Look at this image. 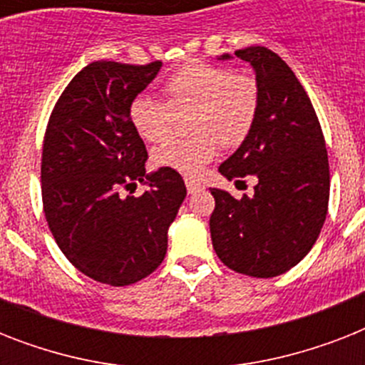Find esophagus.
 Here are the masks:
<instances>
[{"instance_id": "34e87169", "label": "esophagus", "mask_w": 365, "mask_h": 365, "mask_svg": "<svg viewBox=\"0 0 365 365\" xmlns=\"http://www.w3.org/2000/svg\"><path fill=\"white\" fill-rule=\"evenodd\" d=\"M185 185H187V191L189 193H197L200 189L205 187L199 180H195V178H185Z\"/></svg>"}]
</instances>
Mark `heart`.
Listing matches in <instances>:
<instances>
[{
  "label": "heart",
  "mask_w": 365,
  "mask_h": 365,
  "mask_svg": "<svg viewBox=\"0 0 365 365\" xmlns=\"http://www.w3.org/2000/svg\"><path fill=\"white\" fill-rule=\"evenodd\" d=\"M165 102L138 94L128 106V119L143 140L160 142L187 113L191 136L174 138L153 151V163L185 176H197L217 151L237 148L250 136L261 106L259 83L252 73L193 60L176 70L163 85Z\"/></svg>",
  "instance_id": "b5f03b06"
}]
</instances>
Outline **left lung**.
Masks as SVG:
<instances>
[{
    "label": "left lung",
    "mask_w": 365,
    "mask_h": 365,
    "mask_svg": "<svg viewBox=\"0 0 365 365\" xmlns=\"http://www.w3.org/2000/svg\"><path fill=\"white\" fill-rule=\"evenodd\" d=\"M254 66L261 88L257 121L220 172L255 178L254 195L210 189L212 244L223 265L255 278L278 277L305 257L328 214L329 163L322 126L305 88L265 47L235 51ZM222 58H229L223 54Z\"/></svg>",
    "instance_id": "8db88e82"
}]
</instances>
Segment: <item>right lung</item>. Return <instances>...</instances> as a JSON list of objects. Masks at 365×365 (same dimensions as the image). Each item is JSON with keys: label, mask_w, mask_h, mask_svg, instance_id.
<instances>
[{"label": "right lung", "mask_w": 365, "mask_h": 365, "mask_svg": "<svg viewBox=\"0 0 365 365\" xmlns=\"http://www.w3.org/2000/svg\"><path fill=\"white\" fill-rule=\"evenodd\" d=\"M160 62L98 60L56 100L41 153L43 212L54 240L77 271L96 282L128 286L163 263L168 227L187 189L172 168L148 176V151L128 106L153 81ZM148 180L140 197H123Z\"/></svg>", "instance_id": "right-lung-1"}]
</instances>
